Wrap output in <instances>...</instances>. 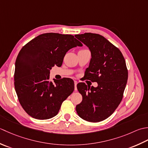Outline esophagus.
<instances>
[{"label": "esophagus", "instance_id": "1", "mask_svg": "<svg viewBox=\"0 0 148 148\" xmlns=\"http://www.w3.org/2000/svg\"><path fill=\"white\" fill-rule=\"evenodd\" d=\"M74 83H75V91H77V81H76V80H75L74 81Z\"/></svg>", "mask_w": 148, "mask_h": 148}]
</instances>
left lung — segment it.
I'll list each match as a JSON object with an SVG mask.
<instances>
[{
  "mask_svg": "<svg viewBox=\"0 0 148 148\" xmlns=\"http://www.w3.org/2000/svg\"><path fill=\"white\" fill-rule=\"evenodd\" d=\"M75 36L91 53L86 79L98 83L96 87L77 84L82 101L76 106L77 112L87 121H101L112 115L123 99L128 80L125 60L119 49L103 36L90 32Z\"/></svg>",
  "mask_w": 148,
  "mask_h": 148,
  "instance_id": "8db88e82",
  "label": "left lung"
}]
</instances>
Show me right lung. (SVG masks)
Masks as SVG:
<instances>
[{
	"instance_id": "obj_1",
	"label": "right lung",
	"mask_w": 148,
	"mask_h": 148,
	"mask_svg": "<svg viewBox=\"0 0 148 148\" xmlns=\"http://www.w3.org/2000/svg\"><path fill=\"white\" fill-rule=\"evenodd\" d=\"M82 44L70 34L45 33L21 49L15 62L14 88L20 105L30 116L48 119L58 114L74 91L71 78L50 80V70L61 66L68 51Z\"/></svg>"
}]
</instances>
